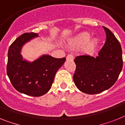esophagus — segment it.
<instances>
[{"instance_id":"34e87169","label":"esophagus","mask_w":125,"mask_h":125,"mask_svg":"<svg viewBox=\"0 0 125 125\" xmlns=\"http://www.w3.org/2000/svg\"><path fill=\"white\" fill-rule=\"evenodd\" d=\"M67 60H74V56L72 54H69L67 56Z\"/></svg>"}]
</instances>
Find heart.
Masks as SVG:
<instances>
[{
    "label": "heart",
    "instance_id": "b5f03b06",
    "mask_svg": "<svg viewBox=\"0 0 125 125\" xmlns=\"http://www.w3.org/2000/svg\"><path fill=\"white\" fill-rule=\"evenodd\" d=\"M90 34L88 32H82L79 33L69 42V45L72 48H79L84 43V50H89L92 49L95 43L94 39H90Z\"/></svg>",
    "mask_w": 125,
    "mask_h": 125
}]
</instances>
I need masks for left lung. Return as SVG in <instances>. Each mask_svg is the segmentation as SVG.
Instances as JSON below:
<instances>
[{
	"label": "left lung",
	"mask_w": 125,
	"mask_h": 125,
	"mask_svg": "<svg viewBox=\"0 0 125 125\" xmlns=\"http://www.w3.org/2000/svg\"><path fill=\"white\" fill-rule=\"evenodd\" d=\"M106 41L96 58L87 54L75 57L73 76L74 83L81 92L96 94L108 90L118 79L123 68L121 44L109 29L103 27Z\"/></svg>",
	"instance_id": "8db88e82"
}]
</instances>
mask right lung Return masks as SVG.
<instances>
[{
  "instance_id": "obj_1",
  "label": "right lung",
  "mask_w": 125,
  "mask_h": 125,
  "mask_svg": "<svg viewBox=\"0 0 125 125\" xmlns=\"http://www.w3.org/2000/svg\"><path fill=\"white\" fill-rule=\"evenodd\" d=\"M38 37L36 33H25L9 46L7 53V74L18 92L32 96L44 95L50 90L56 72L65 58H56L44 54L32 62L23 59L21 50L25 43Z\"/></svg>"
}]
</instances>
